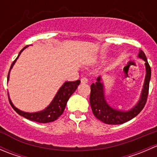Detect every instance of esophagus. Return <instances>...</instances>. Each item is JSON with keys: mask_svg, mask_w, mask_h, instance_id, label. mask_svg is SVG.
<instances>
[{"mask_svg": "<svg viewBox=\"0 0 157 157\" xmlns=\"http://www.w3.org/2000/svg\"><path fill=\"white\" fill-rule=\"evenodd\" d=\"M80 81H81L82 83H86L88 82V79L86 78V77H82Z\"/></svg>", "mask_w": 157, "mask_h": 157, "instance_id": "obj_1", "label": "esophagus"}]
</instances>
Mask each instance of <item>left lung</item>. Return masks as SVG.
<instances>
[{"instance_id": "obj_1", "label": "left lung", "mask_w": 157, "mask_h": 157, "mask_svg": "<svg viewBox=\"0 0 157 157\" xmlns=\"http://www.w3.org/2000/svg\"><path fill=\"white\" fill-rule=\"evenodd\" d=\"M138 57L145 61L147 73L144 83V88L139 102L134 108L128 112L112 109V107L109 106L105 101V95H104V86L101 82L102 81L101 77H99L97 78V81L95 83H92L90 86L91 91H90V102L92 111H93V115L97 119L108 124H121L127 122L137 116L144 109L147 102V96H148L149 85H150V80L151 77V69L147 61L146 55L142 50H140L139 52Z\"/></svg>"}]
</instances>
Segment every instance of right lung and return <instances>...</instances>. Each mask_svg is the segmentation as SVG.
I'll use <instances>...</instances> for the list:
<instances>
[{
	"label": "right lung",
	"instance_id": "1",
	"mask_svg": "<svg viewBox=\"0 0 157 157\" xmlns=\"http://www.w3.org/2000/svg\"><path fill=\"white\" fill-rule=\"evenodd\" d=\"M26 47L27 46L24 47V48L20 51L17 58L14 60L13 62L11 64L10 71L13 67V66L14 63L16 62L17 58H19V56H20V55L21 54V52H23ZM10 71H9L8 76H7V80H9ZM80 81L79 80H76V81L65 82V83L62 85V86L60 88V90H58L56 96H55L54 99L52 100V103H51L46 109L39 112L29 113V112H22V111L19 110L18 109H17L13 105L10 98L8 97L9 102H10V104L11 106H12V108L19 115L24 117V118H27V119L39 123L52 122V121H55V120L58 119V118L62 115V113L64 111V109H65L66 107V105H67V101H68L69 98L71 97V95L74 93V91L77 90V86L80 84Z\"/></svg>",
	"mask_w": 157,
	"mask_h": 157
}]
</instances>
